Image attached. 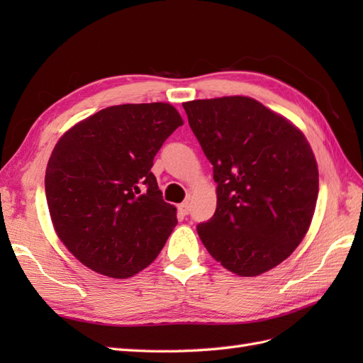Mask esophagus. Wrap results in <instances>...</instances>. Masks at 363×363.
<instances>
[{"mask_svg": "<svg viewBox=\"0 0 363 363\" xmlns=\"http://www.w3.org/2000/svg\"><path fill=\"white\" fill-rule=\"evenodd\" d=\"M177 211H179V213L184 215V217H186V215H189V212H190L189 203H182V204L177 206Z\"/></svg>", "mask_w": 363, "mask_h": 363, "instance_id": "34e87169", "label": "esophagus"}]
</instances>
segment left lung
<instances>
[{"mask_svg":"<svg viewBox=\"0 0 363 363\" xmlns=\"http://www.w3.org/2000/svg\"><path fill=\"white\" fill-rule=\"evenodd\" d=\"M213 165L217 211L196 226L211 256L251 277L279 265L303 240L318 196L309 142L281 115L248 96L184 103Z\"/></svg>","mask_w":363,"mask_h":363,"instance_id":"1","label":"left lung"}]
</instances>
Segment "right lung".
<instances>
[{
    "label": "right lung",
    "mask_w": 363,
    "mask_h": 363,
    "mask_svg": "<svg viewBox=\"0 0 363 363\" xmlns=\"http://www.w3.org/2000/svg\"><path fill=\"white\" fill-rule=\"evenodd\" d=\"M182 126L172 104L106 107L60 137L45 174L54 229L81 264L125 279L157 257L177 225L152 160Z\"/></svg>",
    "instance_id": "right-lung-1"
}]
</instances>
